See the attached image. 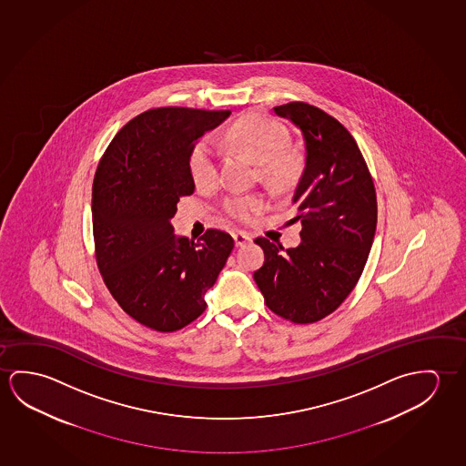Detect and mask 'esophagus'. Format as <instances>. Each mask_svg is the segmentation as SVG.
<instances>
[{"mask_svg":"<svg viewBox=\"0 0 466 466\" xmlns=\"http://www.w3.org/2000/svg\"><path fill=\"white\" fill-rule=\"evenodd\" d=\"M233 239H235V246L241 248L244 244L251 243V235H248L244 231H235L233 233Z\"/></svg>","mask_w":466,"mask_h":466,"instance_id":"34e87169","label":"esophagus"}]
</instances>
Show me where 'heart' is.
Instances as JSON below:
<instances>
[{
  "mask_svg": "<svg viewBox=\"0 0 466 466\" xmlns=\"http://www.w3.org/2000/svg\"><path fill=\"white\" fill-rule=\"evenodd\" d=\"M223 141L262 165L260 171L275 186H289L298 173V158L289 154V131L275 119L248 113L229 126ZM192 181L199 189H210L218 183V146L214 137L200 139L189 157ZM266 208L258 196H235L227 200V212L238 222H251Z\"/></svg>",
  "mask_w": 466,
  "mask_h": 466,
  "instance_id": "heart-1",
  "label": "heart"
}]
</instances>
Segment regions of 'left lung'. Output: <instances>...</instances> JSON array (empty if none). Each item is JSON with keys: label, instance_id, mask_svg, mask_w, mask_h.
Listing matches in <instances>:
<instances>
[{"label": "left lung", "instance_id": "1", "mask_svg": "<svg viewBox=\"0 0 466 466\" xmlns=\"http://www.w3.org/2000/svg\"><path fill=\"white\" fill-rule=\"evenodd\" d=\"M303 134V175L293 208L301 243L285 249L258 238L264 266L254 280L267 308L295 324L318 322L337 309L360 280L377 225L374 183L353 136L337 119L303 102L275 106Z\"/></svg>", "mask_w": 466, "mask_h": 466}]
</instances>
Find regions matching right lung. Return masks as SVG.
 <instances>
[{"label": "right lung", "mask_w": 466, "mask_h": 466, "mask_svg": "<svg viewBox=\"0 0 466 466\" xmlns=\"http://www.w3.org/2000/svg\"><path fill=\"white\" fill-rule=\"evenodd\" d=\"M229 115L181 106L146 111L113 137L96 168V266L126 314L158 332L199 318L235 246L220 229H208L194 243L177 237L171 225L179 198L196 187L192 148Z\"/></svg>", "instance_id": "obj_1"}]
</instances>
